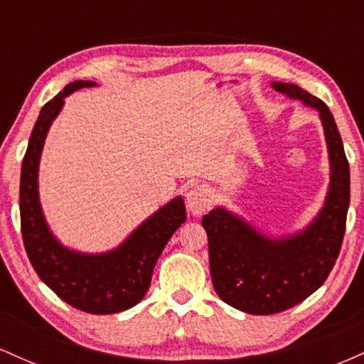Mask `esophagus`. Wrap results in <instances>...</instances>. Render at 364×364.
<instances>
[{"mask_svg": "<svg viewBox=\"0 0 364 364\" xmlns=\"http://www.w3.org/2000/svg\"><path fill=\"white\" fill-rule=\"evenodd\" d=\"M210 203V190L203 185H195L186 191V207L191 215L198 217L208 208Z\"/></svg>", "mask_w": 364, "mask_h": 364, "instance_id": "1", "label": "esophagus"}]
</instances>
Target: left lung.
Listing matches in <instances>:
<instances>
[{
  "instance_id": "left-lung-1",
  "label": "left lung",
  "mask_w": 364,
  "mask_h": 364,
  "mask_svg": "<svg viewBox=\"0 0 364 364\" xmlns=\"http://www.w3.org/2000/svg\"><path fill=\"white\" fill-rule=\"evenodd\" d=\"M270 87L318 112L330 174L318 214L289 235H269L223 205L202 217L214 289L224 303L250 315L284 311L318 289L339 257L349 208V162L332 112L296 83Z\"/></svg>"
}]
</instances>
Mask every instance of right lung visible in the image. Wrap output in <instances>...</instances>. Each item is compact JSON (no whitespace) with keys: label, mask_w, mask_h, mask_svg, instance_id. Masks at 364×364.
<instances>
[{"label":"right lung","mask_w":364,"mask_h":364,"mask_svg":"<svg viewBox=\"0 0 364 364\" xmlns=\"http://www.w3.org/2000/svg\"><path fill=\"white\" fill-rule=\"evenodd\" d=\"M83 87H97V83H68L39 112L22 162L20 220L25 252L41 281L77 310L111 315L128 310L144 299L162 250L186 220V208L183 196H174L107 252H80L58 240L41 205V156L49 128L65 106V99Z\"/></svg>","instance_id":"1"}]
</instances>
